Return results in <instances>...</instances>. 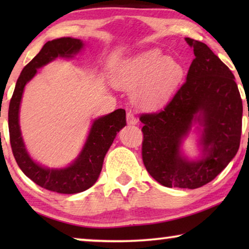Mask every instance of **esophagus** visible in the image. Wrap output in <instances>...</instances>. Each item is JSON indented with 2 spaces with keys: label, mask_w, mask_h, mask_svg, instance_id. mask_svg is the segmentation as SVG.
<instances>
[{
  "label": "esophagus",
  "mask_w": 249,
  "mask_h": 249,
  "mask_svg": "<svg viewBox=\"0 0 249 249\" xmlns=\"http://www.w3.org/2000/svg\"><path fill=\"white\" fill-rule=\"evenodd\" d=\"M137 119H136V117L134 114L131 113V112H128L127 113V124H137Z\"/></svg>",
  "instance_id": "esophagus-1"
}]
</instances>
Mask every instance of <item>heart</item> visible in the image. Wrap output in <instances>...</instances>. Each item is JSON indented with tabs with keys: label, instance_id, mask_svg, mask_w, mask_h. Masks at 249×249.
<instances>
[{
	"label": "heart",
	"instance_id": "1",
	"mask_svg": "<svg viewBox=\"0 0 249 249\" xmlns=\"http://www.w3.org/2000/svg\"><path fill=\"white\" fill-rule=\"evenodd\" d=\"M183 73L180 61L168 57L159 49H151L122 61L115 70L114 83L135 89L134 100L141 107L156 110L172 97Z\"/></svg>",
	"mask_w": 249,
	"mask_h": 249
}]
</instances>
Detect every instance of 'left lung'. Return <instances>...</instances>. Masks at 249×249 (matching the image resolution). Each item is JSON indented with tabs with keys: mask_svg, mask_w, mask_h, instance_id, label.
Segmentation results:
<instances>
[{
	"mask_svg": "<svg viewBox=\"0 0 249 249\" xmlns=\"http://www.w3.org/2000/svg\"><path fill=\"white\" fill-rule=\"evenodd\" d=\"M194 49L186 83L158 113L142 114V161L161 185L199 188L215 178L236 156L240 144L243 101L231 70L206 44L186 38ZM194 125L200 156L182 152Z\"/></svg>",
	"mask_w": 249,
	"mask_h": 249,
	"instance_id": "left-lung-1",
	"label": "left lung"
}]
</instances>
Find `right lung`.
I'll return each mask as SVG.
<instances>
[{
    "label": "right lung",
    "mask_w": 249,
    "mask_h": 249,
    "mask_svg": "<svg viewBox=\"0 0 249 249\" xmlns=\"http://www.w3.org/2000/svg\"><path fill=\"white\" fill-rule=\"evenodd\" d=\"M84 46L83 40L72 37H62L47 42L39 53L22 69L9 105L10 144L19 168L42 188L59 194L85 192L97 181L108 148L118 132L125 125L124 108H118L112 113L95 119L80 153L66 168H47L40 165L27 151L19 124L20 104L26 85L35 77L39 68L57 57L72 59Z\"/></svg>",
    "instance_id": "obj_1"
}]
</instances>
